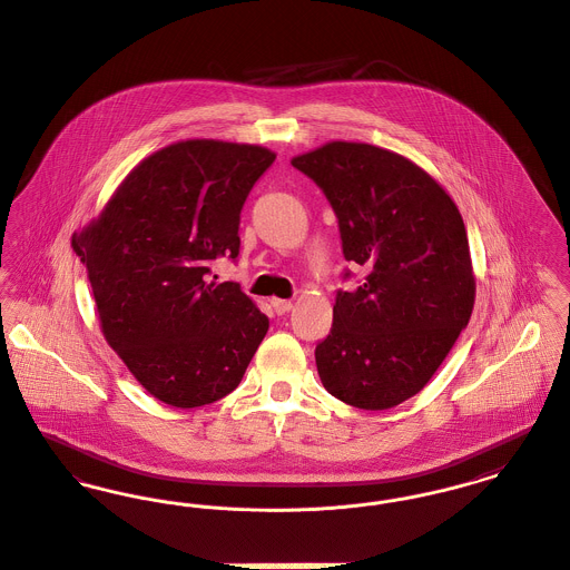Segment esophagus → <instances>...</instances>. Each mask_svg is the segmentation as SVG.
Here are the masks:
<instances>
[{"label":"esophagus","instance_id":"obj_1","mask_svg":"<svg viewBox=\"0 0 570 570\" xmlns=\"http://www.w3.org/2000/svg\"><path fill=\"white\" fill-rule=\"evenodd\" d=\"M269 303H272L274 311H276L278 315H283V313H287V311H292V308H294V303H292V301H283V298H272Z\"/></svg>","mask_w":570,"mask_h":570}]
</instances>
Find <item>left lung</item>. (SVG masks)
I'll list each match as a JSON object with an SVG mask.
<instances>
[{
	"mask_svg": "<svg viewBox=\"0 0 570 570\" xmlns=\"http://www.w3.org/2000/svg\"><path fill=\"white\" fill-rule=\"evenodd\" d=\"M292 166L331 200L345 259L367 269L356 289L337 292L331 335L315 347L320 380L350 406L393 409L430 382L469 324L475 274L462 216L430 173L367 142L333 140Z\"/></svg>",
	"mask_w": 570,
	"mask_h": 570,
	"instance_id": "left-lung-1",
	"label": "left lung"
}]
</instances>
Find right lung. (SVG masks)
I'll use <instances>...</instances> for the list:
<instances>
[{"instance_id": "right-lung-1", "label": "right lung", "mask_w": 570, "mask_h": 570, "mask_svg": "<svg viewBox=\"0 0 570 570\" xmlns=\"http://www.w3.org/2000/svg\"><path fill=\"white\" fill-rule=\"evenodd\" d=\"M276 153L181 140L145 157L73 235L108 345L153 397L196 409L230 393L266 315L209 266L239 253V212Z\"/></svg>"}]
</instances>
